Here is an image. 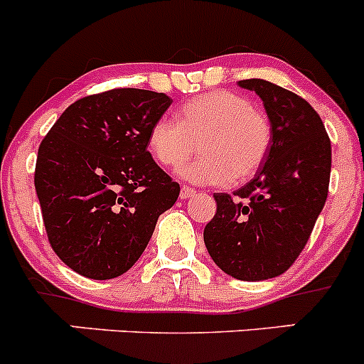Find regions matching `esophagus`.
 Wrapping results in <instances>:
<instances>
[{
  "instance_id": "obj_1",
  "label": "esophagus",
  "mask_w": 364,
  "mask_h": 364,
  "mask_svg": "<svg viewBox=\"0 0 364 364\" xmlns=\"http://www.w3.org/2000/svg\"><path fill=\"white\" fill-rule=\"evenodd\" d=\"M195 189L189 188V186H182V189H180V198L186 200V198H191L193 195H195Z\"/></svg>"
}]
</instances>
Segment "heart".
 <instances>
[{"label":"heart","instance_id":"obj_1","mask_svg":"<svg viewBox=\"0 0 364 364\" xmlns=\"http://www.w3.org/2000/svg\"><path fill=\"white\" fill-rule=\"evenodd\" d=\"M200 148L202 157L180 169L193 184L245 182L264 164L272 144V123L245 96L213 91L189 100L178 123L162 116L148 132V150L164 168H178Z\"/></svg>","mask_w":364,"mask_h":364}]
</instances>
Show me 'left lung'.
I'll return each instance as SVG.
<instances>
[{"mask_svg":"<svg viewBox=\"0 0 364 364\" xmlns=\"http://www.w3.org/2000/svg\"><path fill=\"white\" fill-rule=\"evenodd\" d=\"M261 96L272 144L254 178L214 193L216 214L203 228L213 261L240 280L282 275L302 254L331 180V139L316 110L295 92L261 78L240 80Z\"/></svg>","mask_w":364,"mask_h":364,"instance_id":"left-lung-1","label":"left lung"}]
</instances>
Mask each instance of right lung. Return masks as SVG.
Here are the masks:
<instances>
[{
    "instance_id": "right-lung-1",
    "label": "right lung",
    "mask_w": 364,
    "mask_h": 364,
    "mask_svg": "<svg viewBox=\"0 0 364 364\" xmlns=\"http://www.w3.org/2000/svg\"><path fill=\"white\" fill-rule=\"evenodd\" d=\"M173 100L121 87L76 100L37 151L36 191L48 241L73 272L107 280L141 257L178 182L148 151V132Z\"/></svg>"
}]
</instances>
